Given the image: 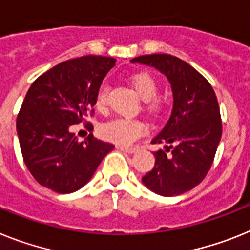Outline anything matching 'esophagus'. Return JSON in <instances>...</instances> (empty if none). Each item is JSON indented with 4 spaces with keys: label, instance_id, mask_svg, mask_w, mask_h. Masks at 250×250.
Here are the masks:
<instances>
[{
    "label": "esophagus",
    "instance_id": "1",
    "mask_svg": "<svg viewBox=\"0 0 250 250\" xmlns=\"http://www.w3.org/2000/svg\"><path fill=\"white\" fill-rule=\"evenodd\" d=\"M117 148L121 151H125V152H128V154H133V152L137 150V147H136V146H122V145H118V146H117Z\"/></svg>",
    "mask_w": 250,
    "mask_h": 250
}]
</instances>
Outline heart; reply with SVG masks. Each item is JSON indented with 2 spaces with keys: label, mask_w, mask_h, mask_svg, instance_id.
Returning <instances> with one entry per match:
<instances>
[{
  "label": "heart",
  "mask_w": 250,
  "mask_h": 250,
  "mask_svg": "<svg viewBox=\"0 0 250 250\" xmlns=\"http://www.w3.org/2000/svg\"><path fill=\"white\" fill-rule=\"evenodd\" d=\"M132 86L138 96L145 102H148V108L156 110L159 103L154 98L157 94V81L152 75L147 72H140L133 75L131 79ZM108 87L103 85L95 96V106L99 110H104L108 103ZM146 132V125L142 121L135 118H115L106 122L100 127V135L103 137L118 145H129Z\"/></svg>",
  "instance_id": "1"
}]
</instances>
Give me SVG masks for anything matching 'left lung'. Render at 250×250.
<instances>
[{
	"label": "left lung",
	"instance_id": "8db88e82",
	"mask_svg": "<svg viewBox=\"0 0 250 250\" xmlns=\"http://www.w3.org/2000/svg\"><path fill=\"white\" fill-rule=\"evenodd\" d=\"M131 62L160 71L173 91L170 118L151 141L165 144V150L155 151V165L142 183L160 196H179L198 186L212 165L222 135L217 98L198 71L170 54L140 56Z\"/></svg>",
	"mask_w": 250,
	"mask_h": 250
}]
</instances>
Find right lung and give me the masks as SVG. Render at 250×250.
<instances>
[{
  "mask_svg": "<svg viewBox=\"0 0 250 250\" xmlns=\"http://www.w3.org/2000/svg\"><path fill=\"white\" fill-rule=\"evenodd\" d=\"M114 64L112 57L85 56L54 66L31 83L16 131L25 165L41 186L62 194L83 188L114 148L93 133L79 142L71 132L94 113L96 93Z\"/></svg>",
  "mask_w": 250,
  "mask_h": 250,
  "instance_id": "right-lung-1",
  "label": "right lung"
}]
</instances>
